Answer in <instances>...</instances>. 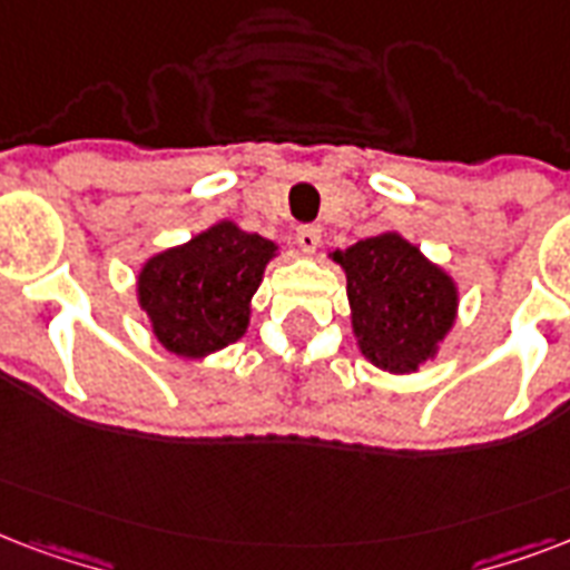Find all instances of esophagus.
Here are the masks:
<instances>
[{
	"mask_svg": "<svg viewBox=\"0 0 570 570\" xmlns=\"http://www.w3.org/2000/svg\"><path fill=\"white\" fill-rule=\"evenodd\" d=\"M297 246L306 255H315L317 246H321V232H317L315 225H303L297 232Z\"/></svg>",
	"mask_w": 570,
	"mask_h": 570,
	"instance_id": "34e87169",
	"label": "esophagus"
}]
</instances>
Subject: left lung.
I'll list each match as a JSON object with an SVG mask.
<instances>
[{
	"mask_svg": "<svg viewBox=\"0 0 570 570\" xmlns=\"http://www.w3.org/2000/svg\"><path fill=\"white\" fill-rule=\"evenodd\" d=\"M347 279L356 347L390 374H413L436 360L458 321L461 291L452 273L399 232L330 253Z\"/></svg>",
	"mask_w": 570,
	"mask_h": 570,
	"instance_id": "1",
	"label": "left lung"
}]
</instances>
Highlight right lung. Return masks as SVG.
Wrapping results in <instances>:
<instances>
[{"label":"right lung","mask_w":570,"mask_h":570,"mask_svg":"<svg viewBox=\"0 0 570 570\" xmlns=\"http://www.w3.org/2000/svg\"><path fill=\"white\" fill-rule=\"evenodd\" d=\"M276 255L273 240L219 219L151 255L136 276V303L169 354L205 360L244 338L255 291Z\"/></svg>","instance_id":"obj_1"}]
</instances>
